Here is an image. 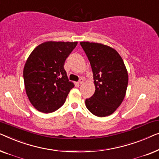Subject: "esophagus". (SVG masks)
<instances>
[{
  "label": "esophagus",
  "mask_w": 159,
  "mask_h": 159,
  "mask_svg": "<svg viewBox=\"0 0 159 159\" xmlns=\"http://www.w3.org/2000/svg\"><path fill=\"white\" fill-rule=\"evenodd\" d=\"M84 79H80L79 80V82H78V83H79V84H82L83 83H84Z\"/></svg>",
  "instance_id": "obj_1"
}]
</instances>
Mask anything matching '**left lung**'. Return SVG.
I'll return each mask as SVG.
<instances>
[{"instance_id": "obj_1", "label": "left lung", "mask_w": 159, "mask_h": 159, "mask_svg": "<svg viewBox=\"0 0 159 159\" xmlns=\"http://www.w3.org/2000/svg\"><path fill=\"white\" fill-rule=\"evenodd\" d=\"M92 69L95 92L86 99L93 115L104 117L115 112L123 101L128 73L123 60L115 49L100 43L80 42Z\"/></svg>"}]
</instances>
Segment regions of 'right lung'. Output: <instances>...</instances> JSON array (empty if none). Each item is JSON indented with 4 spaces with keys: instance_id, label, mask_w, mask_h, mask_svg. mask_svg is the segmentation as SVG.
<instances>
[{
    "instance_id": "obj_1",
    "label": "right lung",
    "mask_w": 159,
    "mask_h": 159,
    "mask_svg": "<svg viewBox=\"0 0 159 159\" xmlns=\"http://www.w3.org/2000/svg\"><path fill=\"white\" fill-rule=\"evenodd\" d=\"M77 42H46L29 56L24 68L26 95L35 109L44 113L57 110L74 84L69 81L64 64Z\"/></svg>"
}]
</instances>
